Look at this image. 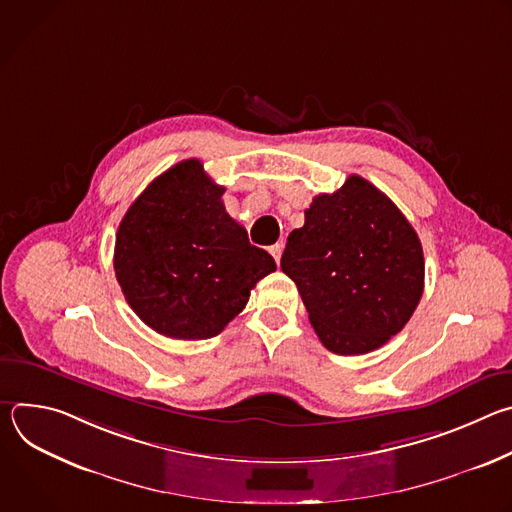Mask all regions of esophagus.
I'll return each mask as SVG.
<instances>
[{"instance_id": "esophagus-1", "label": "esophagus", "mask_w": 512, "mask_h": 512, "mask_svg": "<svg viewBox=\"0 0 512 512\" xmlns=\"http://www.w3.org/2000/svg\"><path fill=\"white\" fill-rule=\"evenodd\" d=\"M269 253L273 255L275 263L279 265V261H281V253H283V245H281V243H275V245H271V247H269Z\"/></svg>"}]
</instances>
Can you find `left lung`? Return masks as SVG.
Segmentation results:
<instances>
[{"instance_id":"obj_1","label":"left lung","mask_w":512,"mask_h":512,"mask_svg":"<svg viewBox=\"0 0 512 512\" xmlns=\"http://www.w3.org/2000/svg\"><path fill=\"white\" fill-rule=\"evenodd\" d=\"M281 271L294 279L322 344L367 354L403 330L423 294V249L403 212L360 176L318 194L291 231Z\"/></svg>"}]
</instances>
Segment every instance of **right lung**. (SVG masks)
<instances>
[{
	"instance_id": "obj_1",
	"label": "right lung",
	"mask_w": 512,
	"mask_h": 512,
	"mask_svg": "<svg viewBox=\"0 0 512 512\" xmlns=\"http://www.w3.org/2000/svg\"><path fill=\"white\" fill-rule=\"evenodd\" d=\"M223 194L200 160H184L135 198L117 229L113 267L123 296L168 338L223 332L255 283L277 269L229 216Z\"/></svg>"
}]
</instances>
